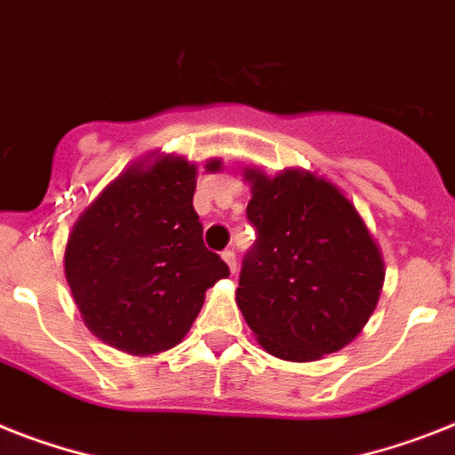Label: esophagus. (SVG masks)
Here are the masks:
<instances>
[{"mask_svg": "<svg viewBox=\"0 0 455 455\" xmlns=\"http://www.w3.org/2000/svg\"><path fill=\"white\" fill-rule=\"evenodd\" d=\"M223 260L228 262V267H230V272H236V253L232 249H225L223 251Z\"/></svg>", "mask_w": 455, "mask_h": 455, "instance_id": "esophagus-1", "label": "esophagus"}]
</instances>
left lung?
Masks as SVG:
<instances>
[{
  "label": "left lung",
  "instance_id": "left-lung-1",
  "mask_svg": "<svg viewBox=\"0 0 455 455\" xmlns=\"http://www.w3.org/2000/svg\"><path fill=\"white\" fill-rule=\"evenodd\" d=\"M255 243L236 304L265 351L318 360L354 341L379 302L384 260L355 206L307 172H246Z\"/></svg>",
  "mask_w": 455,
  "mask_h": 455
}]
</instances>
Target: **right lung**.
<instances>
[{
  "instance_id": "right-lung-1",
  "label": "right lung",
  "mask_w": 455,
  "mask_h": 455,
  "mask_svg": "<svg viewBox=\"0 0 455 455\" xmlns=\"http://www.w3.org/2000/svg\"><path fill=\"white\" fill-rule=\"evenodd\" d=\"M219 160L206 164L216 172ZM197 169L163 157L118 176L74 225L65 274L84 321L101 341L134 355L186 337L206 288L230 269L204 246L193 206Z\"/></svg>"
}]
</instances>
